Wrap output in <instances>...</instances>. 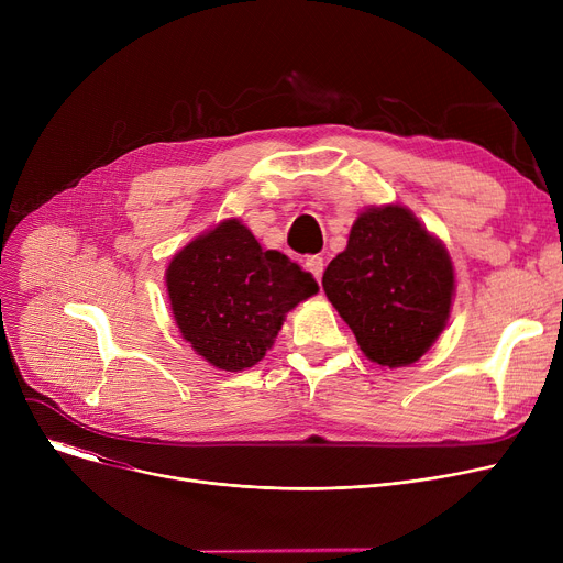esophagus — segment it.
Segmentation results:
<instances>
[{
  "label": "esophagus",
  "mask_w": 563,
  "mask_h": 563,
  "mask_svg": "<svg viewBox=\"0 0 563 563\" xmlns=\"http://www.w3.org/2000/svg\"><path fill=\"white\" fill-rule=\"evenodd\" d=\"M306 269L319 280L321 274H323V257H321V255H310V257L306 260Z\"/></svg>",
  "instance_id": "esophagus-1"
}]
</instances>
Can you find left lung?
<instances>
[{
	"label": "left lung",
	"instance_id": "obj_1",
	"mask_svg": "<svg viewBox=\"0 0 563 563\" xmlns=\"http://www.w3.org/2000/svg\"><path fill=\"white\" fill-rule=\"evenodd\" d=\"M321 285L365 356L390 369L433 346L456 291L450 251L399 202L365 207Z\"/></svg>",
	"mask_w": 563,
	"mask_h": 563
}]
</instances>
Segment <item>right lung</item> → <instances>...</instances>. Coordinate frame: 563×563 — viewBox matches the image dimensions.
<instances>
[{"mask_svg":"<svg viewBox=\"0 0 563 563\" xmlns=\"http://www.w3.org/2000/svg\"><path fill=\"white\" fill-rule=\"evenodd\" d=\"M166 291L177 329L198 356L242 372L264 358L287 312L319 285L280 251H264L240 219H225L170 257Z\"/></svg>","mask_w":563,"mask_h":563,"instance_id":"add662e5","label":"right lung"}]
</instances>
